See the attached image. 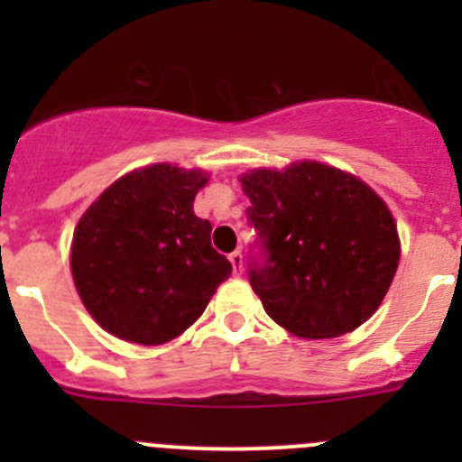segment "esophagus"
Returning <instances> with one entry per match:
<instances>
[{"instance_id": "34e87169", "label": "esophagus", "mask_w": 462, "mask_h": 462, "mask_svg": "<svg viewBox=\"0 0 462 462\" xmlns=\"http://www.w3.org/2000/svg\"><path fill=\"white\" fill-rule=\"evenodd\" d=\"M230 263H232V270H235V274H241L244 273V254L239 253V250H235V253L230 254Z\"/></svg>"}]
</instances>
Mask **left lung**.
I'll list each match as a JSON object with an SVG mask.
<instances>
[{
  "mask_svg": "<svg viewBox=\"0 0 462 462\" xmlns=\"http://www.w3.org/2000/svg\"><path fill=\"white\" fill-rule=\"evenodd\" d=\"M257 232L250 286L297 337L351 333L375 313L400 261L389 208L356 176L301 161L241 176Z\"/></svg>",
  "mask_w": 462,
  "mask_h": 462,
  "instance_id": "8db88e82",
  "label": "left lung"
}]
</instances>
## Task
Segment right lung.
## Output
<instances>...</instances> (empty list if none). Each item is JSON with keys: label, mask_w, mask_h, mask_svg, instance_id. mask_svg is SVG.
<instances>
[{"label": "right lung", "mask_w": 462, "mask_h": 462, "mask_svg": "<svg viewBox=\"0 0 462 462\" xmlns=\"http://www.w3.org/2000/svg\"><path fill=\"white\" fill-rule=\"evenodd\" d=\"M201 170L167 162L125 174L73 232L71 273L91 318L127 342L153 346L203 315L232 263L212 248V223L194 214Z\"/></svg>", "instance_id": "1"}]
</instances>
